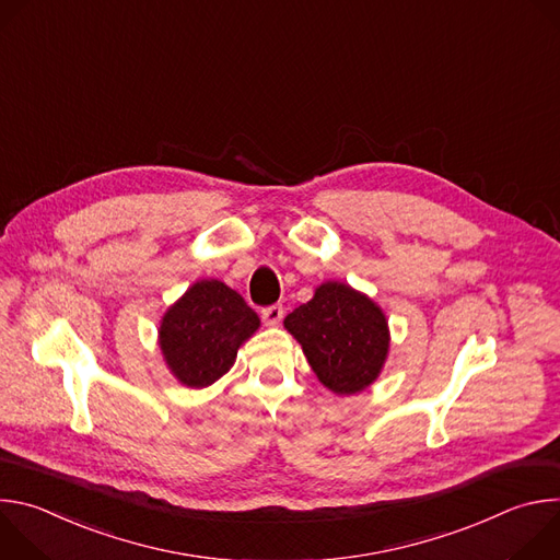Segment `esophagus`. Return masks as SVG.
Segmentation results:
<instances>
[{"label": "esophagus", "instance_id": "esophagus-1", "mask_svg": "<svg viewBox=\"0 0 560 560\" xmlns=\"http://www.w3.org/2000/svg\"><path fill=\"white\" fill-rule=\"evenodd\" d=\"M261 318L266 326H279L281 318H283V307L281 305H270L261 310Z\"/></svg>", "mask_w": 560, "mask_h": 560}]
</instances>
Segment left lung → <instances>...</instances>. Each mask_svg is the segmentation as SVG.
<instances>
[{
	"mask_svg": "<svg viewBox=\"0 0 560 560\" xmlns=\"http://www.w3.org/2000/svg\"><path fill=\"white\" fill-rule=\"evenodd\" d=\"M312 372L337 396L368 389L387 361L389 326L381 305L343 281H324L283 322Z\"/></svg>",
	"mask_w": 560,
	"mask_h": 560,
	"instance_id": "left-lung-1",
	"label": "left lung"
}]
</instances>
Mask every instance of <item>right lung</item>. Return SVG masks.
<instances>
[{"instance_id": "right-lung-1", "label": "right lung", "mask_w": 560, "mask_h": 560, "mask_svg": "<svg viewBox=\"0 0 560 560\" xmlns=\"http://www.w3.org/2000/svg\"><path fill=\"white\" fill-rule=\"evenodd\" d=\"M261 322L244 296L219 279L195 281L162 316L156 341L166 368L186 387H208L236 361Z\"/></svg>"}]
</instances>
